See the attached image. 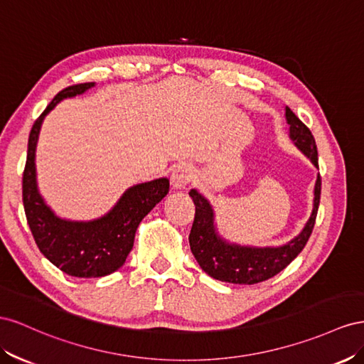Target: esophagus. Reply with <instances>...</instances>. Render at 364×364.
<instances>
[{
	"label": "esophagus",
	"mask_w": 364,
	"mask_h": 364,
	"mask_svg": "<svg viewBox=\"0 0 364 364\" xmlns=\"http://www.w3.org/2000/svg\"><path fill=\"white\" fill-rule=\"evenodd\" d=\"M192 178H193V171L191 166L180 164V166H176V168L171 173V184H172V188L176 191L186 189V186L192 181Z\"/></svg>",
	"instance_id": "obj_1"
}]
</instances>
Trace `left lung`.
<instances>
[{
    "label": "left lung",
    "mask_w": 364,
    "mask_h": 364,
    "mask_svg": "<svg viewBox=\"0 0 364 364\" xmlns=\"http://www.w3.org/2000/svg\"><path fill=\"white\" fill-rule=\"evenodd\" d=\"M285 117L289 124V139L313 161L318 169V157L314 136L296 114L287 107ZM321 180L320 173L314 186L313 212L304 230L294 240L280 247H242L228 244L216 233L213 224V209L201 193L192 189L189 192L195 204V218L189 235L191 250L203 272L210 277L228 284L253 285L276 276L304 250L313 233L320 203Z\"/></svg>",
    "instance_id": "obj_1"
}]
</instances>
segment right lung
<instances>
[{
	"label": "right lung",
	"mask_w": 364,
	"mask_h": 364,
	"mask_svg": "<svg viewBox=\"0 0 364 364\" xmlns=\"http://www.w3.org/2000/svg\"><path fill=\"white\" fill-rule=\"evenodd\" d=\"M91 87L95 82L67 87L48 103L30 131L23 173V203L35 242L51 264L75 277H102L119 269L132 250L139 224L169 192L168 178L132 186L105 216L88 223L60 220L44 203L35 168L41 124L62 99L82 95Z\"/></svg>",
	"instance_id": "obj_1"
}]
</instances>
